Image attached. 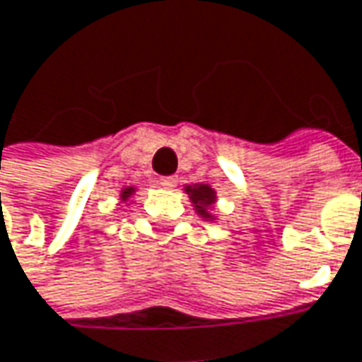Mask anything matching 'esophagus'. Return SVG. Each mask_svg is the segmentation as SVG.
Segmentation results:
<instances>
[{
  "label": "esophagus",
  "instance_id": "34e87169",
  "mask_svg": "<svg viewBox=\"0 0 362 362\" xmlns=\"http://www.w3.org/2000/svg\"><path fill=\"white\" fill-rule=\"evenodd\" d=\"M158 185L165 187V189H173L177 185V177H160L158 179Z\"/></svg>",
  "mask_w": 362,
  "mask_h": 362
}]
</instances>
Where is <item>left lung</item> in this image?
Here are the masks:
<instances>
[{"label":"left lung","instance_id":"8db88e82","mask_svg":"<svg viewBox=\"0 0 362 362\" xmlns=\"http://www.w3.org/2000/svg\"><path fill=\"white\" fill-rule=\"evenodd\" d=\"M183 191L189 195L193 209L197 211L199 218H204L208 222H216L218 220V216L214 214L216 202H218V193H216V189L209 183H191V185H185Z\"/></svg>","mask_w":362,"mask_h":362}]
</instances>
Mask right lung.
Masks as SVG:
<instances>
[{"label":"right lung","instance_id":"obj_1","mask_svg":"<svg viewBox=\"0 0 362 362\" xmlns=\"http://www.w3.org/2000/svg\"><path fill=\"white\" fill-rule=\"evenodd\" d=\"M138 191V187H134V185H128V187H122V191H119V197H118V204L119 206H130L132 202V197H134V193Z\"/></svg>","mask_w":362,"mask_h":362}]
</instances>
